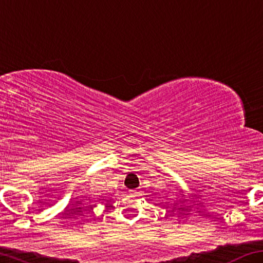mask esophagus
I'll use <instances>...</instances> for the list:
<instances>
[{
    "mask_svg": "<svg viewBox=\"0 0 263 263\" xmlns=\"http://www.w3.org/2000/svg\"><path fill=\"white\" fill-rule=\"evenodd\" d=\"M131 194L135 195V197H137V195L140 194V192H137V191H131Z\"/></svg>",
    "mask_w": 263,
    "mask_h": 263,
    "instance_id": "34e87169",
    "label": "esophagus"
}]
</instances>
